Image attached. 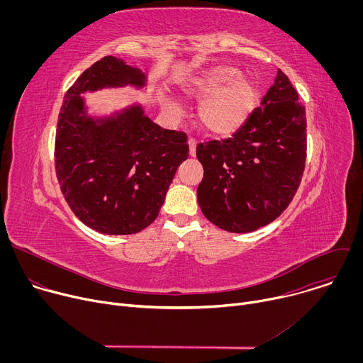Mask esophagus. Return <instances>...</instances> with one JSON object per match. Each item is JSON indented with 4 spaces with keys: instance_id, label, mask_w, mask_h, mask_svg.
<instances>
[{
    "instance_id": "obj_1",
    "label": "esophagus",
    "mask_w": 363,
    "mask_h": 363,
    "mask_svg": "<svg viewBox=\"0 0 363 363\" xmlns=\"http://www.w3.org/2000/svg\"><path fill=\"white\" fill-rule=\"evenodd\" d=\"M188 145H189V155H191V157H195V153H196V140L194 138H191L188 140Z\"/></svg>"
}]
</instances>
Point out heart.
Here are the masks:
<instances>
[{"instance_id": "1", "label": "heart", "mask_w": 363, "mask_h": 363, "mask_svg": "<svg viewBox=\"0 0 363 363\" xmlns=\"http://www.w3.org/2000/svg\"><path fill=\"white\" fill-rule=\"evenodd\" d=\"M234 67H214L195 76L186 84L191 97L206 99L199 109V121L211 135L235 132L254 108L257 90L248 80L238 79Z\"/></svg>"}]
</instances>
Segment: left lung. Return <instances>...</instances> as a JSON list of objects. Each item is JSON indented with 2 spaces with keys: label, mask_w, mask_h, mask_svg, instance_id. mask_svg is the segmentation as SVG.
<instances>
[{
  "label": "left lung",
  "mask_w": 363,
  "mask_h": 363,
  "mask_svg": "<svg viewBox=\"0 0 363 363\" xmlns=\"http://www.w3.org/2000/svg\"><path fill=\"white\" fill-rule=\"evenodd\" d=\"M306 109L279 69L274 84L231 136L196 145L205 218L230 233L273 223L296 195L306 164Z\"/></svg>",
  "instance_id": "obj_1"
}]
</instances>
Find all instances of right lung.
Returning <instances> with one entry per match:
<instances>
[{"label":"right lung","mask_w":363,"mask_h":363,"mask_svg":"<svg viewBox=\"0 0 363 363\" xmlns=\"http://www.w3.org/2000/svg\"><path fill=\"white\" fill-rule=\"evenodd\" d=\"M145 76L106 56L66 91L59 113L55 164L74 216L97 233L135 234L157 220L178 167L188 158L186 133L162 129L133 106L96 125L80 93L108 86H143Z\"/></svg>","instance_id":"1"}]
</instances>
